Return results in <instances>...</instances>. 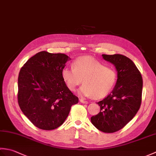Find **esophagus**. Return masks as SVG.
<instances>
[{
	"mask_svg": "<svg viewBox=\"0 0 156 156\" xmlns=\"http://www.w3.org/2000/svg\"><path fill=\"white\" fill-rule=\"evenodd\" d=\"M80 102H82V103H83V104H88V102L86 100H84V98H80Z\"/></svg>",
	"mask_w": 156,
	"mask_h": 156,
	"instance_id": "obj_1",
	"label": "esophagus"
}]
</instances>
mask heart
<instances>
[{
  "label": "heart",
  "mask_w": 156,
  "mask_h": 156,
  "mask_svg": "<svg viewBox=\"0 0 156 156\" xmlns=\"http://www.w3.org/2000/svg\"><path fill=\"white\" fill-rule=\"evenodd\" d=\"M62 76L68 88L74 91L83 82L78 90L80 95L100 98L107 95L117 80V73L112 68L90 58L76 59L73 68L65 67Z\"/></svg>",
  "instance_id": "1"
}]
</instances>
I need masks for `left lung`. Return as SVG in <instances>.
<instances>
[{
    "instance_id": "obj_1",
    "label": "left lung",
    "mask_w": 156,
    "mask_h": 156,
    "mask_svg": "<svg viewBox=\"0 0 156 156\" xmlns=\"http://www.w3.org/2000/svg\"><path fill=\"white\" fill-rule=\"evenodd\" d=\"M117 71L113 90L97 103L101 111L90 118L96 128L104 133H114L123 128L136 115L141 102L143 79L133 61L121 54L102 55Z\"/></svg>"
}]
</instances>
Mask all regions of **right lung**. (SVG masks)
Returning a JSON list of instances; mask_svg holds the SVG:
<instances>
[{
	"instance_id": "obj_1",
	"label": "right lung",
	"mask_w": 156,
	"mask_h": 156,
	"mask_svg": "<svg viewBox=\"0 0 156 156\" xmlns=\"http://www.w3.org/2000/svg\"><path fill=\"white\" fill-rule=\"evenodd\" d=\"M64 54L40 51L23 65L18 78V103L29 120L44 130L62 125L78 98L66 86L62 76Z\"/></svg>"
}]
</instances>
